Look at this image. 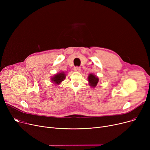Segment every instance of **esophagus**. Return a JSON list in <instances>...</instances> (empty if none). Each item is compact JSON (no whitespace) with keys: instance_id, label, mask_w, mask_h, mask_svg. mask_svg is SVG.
<instances>
[{"instance_id":"esophagus-1","label":"esophagus","mask_w":150,"mask_h":150,"mask_svg":"<svg viewBox=\"0 0 150 150\" xmlns=\"http://www.w3.org/2000/svg\"><path fill=\"white\" fill-rule=\"evenodd\" d=\"M74 70L75 71V72H80L81 68L80 67H75L74 69Z\"/></svg>"}]
</instances>
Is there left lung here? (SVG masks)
<instances>
[{"label":"left lung","mask_w":150,"mask_h":150,"mask_svg":"<svg viewBox=\"0 0 150 150\" xmlns=\"http://www.w3.org/2000/svg\"><path fill=\"white\" fill-rule=\"evenodd\" d=\"M88 82L89 86H91L92 88H95L99 81L98 77L93 74H90L88 75Z\"/></svg>","instance_id":"8db88e82"}]
</instances>
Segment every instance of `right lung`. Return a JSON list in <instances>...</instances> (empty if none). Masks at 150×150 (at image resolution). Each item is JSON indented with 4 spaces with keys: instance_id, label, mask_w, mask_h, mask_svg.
I'll return each mask as SVG.
<instances>
[{
    "instance_id": "1",
    "label": "right lung",
    "mask_w": 150,
    "mask_h": 150,
    "mask_svg": "<svg viewBox=\"0 0 150 150\" xmlns=\"http://www.w3.org/2000/svg\"><path fill=\"white\" fill-rule=\"evenodd\" d=\"M66 76V74L64 72H60L55 74L53 76H51V81L55 85H59L62 81L65 80Z\"/></svg>"
}]
</instances>
